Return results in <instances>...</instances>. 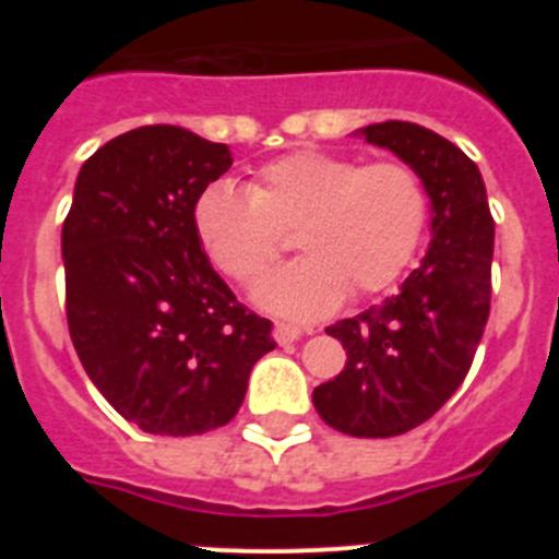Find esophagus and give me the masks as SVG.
Returning <instances> with one entry per match:
<instances>
[{"label":"esophagus","mask_w":559,"mask_h":559,"mask_svg":"<svg viewBox=\"0 0 559 559\" xmlns=\"http://www.w3.org/2000/svg\"><path fill=\"white\" fill-rule=\"evenodd\" d=\"M302 335V330L299 328H290V324H274V341L276 344H294L296 338Z\"/></svg>","instance_id":"34e87169"}]
</instances>
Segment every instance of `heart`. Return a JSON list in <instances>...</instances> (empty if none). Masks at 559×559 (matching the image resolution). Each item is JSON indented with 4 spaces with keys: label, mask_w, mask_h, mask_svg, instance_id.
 <instances>
[{
    "label": "heart",
    "mask_w": 559,
    "mask_h": 559,
    "mask_svg": "<svg viewBox=\"0 0 559 559\" xmlns=\"http://www.w3.org/2000/svg\"><path fill=\"white\" fill-rule=\"evenodd\" d=\"M428 224L423 179L400 162L296 151L257 170L249 190L215 181L192 206V229L221 274L254 283L294 229L302 260L265 276L254 302L288 319H319L347 290H386L414 260Z\"/></svg>",
    "instance_id": "obj_1"
}]
</instances>
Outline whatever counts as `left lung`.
I'll return each instance as SVG.
<instances>
[{
  "label": "left lung",
  "instance_id": "obj_1",
  "mask_svg": "<svg viewBox=\"0 0 559 559\" xmlns=\"http://www.w3.org/2000/svg\"><path fill=\"white\" fill-rule=\"evenodd\" d=\"M355 133L423 179L431 243L397 294L328 328L347 364L313 389V406L335 431L386 439L433 417L471 369L490 316L496 224L476 162L445 136L400 120Z\"/></svg>",
  "mask_w": 559,
  "mask_h": 559
}]
</instances>
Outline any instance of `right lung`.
I'll use <instances>...</instances> for the list:
<instances>
[{
    "label": "right lung",
    "instance_id": "add662e5",
    "mask_svg": "<svg viewBox=\"0 0 559 559\" xmlns=\"http://www.w3.org/2000/svg\"><path fill=\"white\" fill-rule=\"evenodd\" d=\"M229 167L221 142L142 126L78 173L61 231L69 335L103 397L147 433L226 426L251 367L276 347L192 229V206Z\"/></svg>",
    "mask_w": 559,
    "mask_h": 559
}]
</instances>
